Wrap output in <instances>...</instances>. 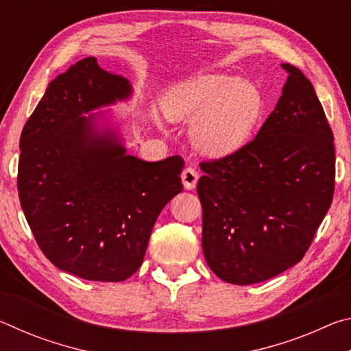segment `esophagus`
I'll use <instances>...</instances> for the list:
<instances>
[{"mask_svg": "<svg viewBox=\"0 0 351 351\" xmlns=\"http://www.w3.org/2000/svg\"><path fill=\"white\" fill-rule=\"evenodd\" d=\"M198 178H199L198 171L195 170L193 167H187V169H184V170H182V173H181L182 184H184V187H186L187 190H192V189L197 187Z\"/></svg>", "mask_w": 351, "mask_h": 351, "instance_id": "1", "label": "esophagus"}]
</instances>
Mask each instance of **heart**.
<instances>
[{
  "label": "heart",
  "mask_w": 351,
  "mask_h": 351,
  "mask_svg": "<svg viewBox=\"0 0 351 351\" xmlns=\"http://www.w3.org/2000/svg\"><path fill=\"white\" fill-rule=\"evenodd\" d=\"M161 108L171 122H190V141L203 156L219 159L246 145L263 100L251 82L204 74L169 88L161 97Z\"/></svg>",
  "instance_id": "obj_1"
}]
</instances>
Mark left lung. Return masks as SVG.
<instances>
[{
	"instance_id": "left-lung-1",
	"label": "left lung",
	"mask_w": 351,
	"mask_h": 351,
	"mask_svg": "<svg viewBox=\"0 0 351 351\" xmlns=\"http://www.w3.org/2000/svg\"><path fill=\"white\" fill-rule=\"evenodd\" d=\"M255 139L201 162L203 252L232 285H254L304 258L335 193V145L322 105L299 68Z\"/></svg>"
}]
</instances>
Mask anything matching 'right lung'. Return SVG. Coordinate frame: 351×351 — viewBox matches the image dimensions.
I'll list each match as a JSON object with an SVG mask.
<instances>
[{
	"label": "right lung",
	"instance_id": "1",
	"mask_svg": "<svg viewBox=\"0 0 351 351\" xmlns=\"http://www.w3.org/2000/svg\"><path fill=\"white\" fill-rule=\"evenodd\" d=\"M132 94L127 77L86 57L47 85L21 133L23 212L47 260L85 280L132 277L159 213L182 190L181 156L127 154L110 110L93 112Z\"/></svg>",
	"mask_w": 351,
	"mask_h": 351
}]
</instances>
